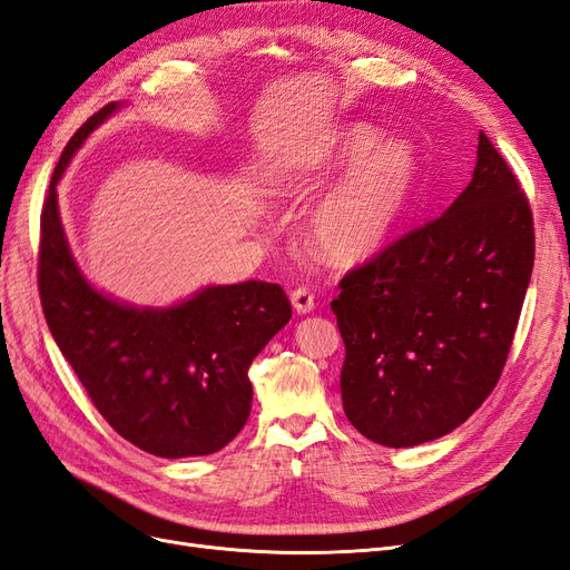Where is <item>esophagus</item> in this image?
Instances as JSON below:
<instances>
[{"label":"esophagus","mask_w":570,"mask_h":570,"mask_svg":"<svg viewBox=\"0 0 570 570\" xmlns=\"http://www.w3.org/2000/svg\"><path fill=\"white\" fill-rule=\"evenodd\" d=\"M289 302H292V306H295V312H297L299 316H306V314L314 312V295H312V289H306V287L295 289V292H292V295H289Z\"/></svg>","instance_id":"1"}]
</instances>
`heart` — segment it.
<instances>
[{"mask_svg":"<svg viewBox=\"0 0 570 570\" xmlns=\"http://www.w3.org/2000/svg\"><path fill=\"white\" fill-rule=\"evenodd\" d=\"M366 120H350L318 140L289 168L297 185L340 178L314 204L308 233L335 264L381 252L406 212L419 178V154L404 137H387Z\"/></svg>","mask_w":570,"mask_h":570,"instance_id":"obj_1","label":"heart"}]
</instances>
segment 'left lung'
<instances>
[{
	"label": "left lung",
	"mask_w": 570,
	"mask_h": 570,
	"mask_svg": "<svg viewBox=\"0 0 570 570\" xmlns=\"http://www.w3.org/2000/svg\"><path fill=\"white\" fill-rule=\"evenodd\" d=\"M532 262L528 199L480 132L463 193L344 275L331 304L347 350L342 406L358 433L400 450L469 419L502 375Z\"/></svg>",
	"instance_id": "obj_1"
}]
</instances>
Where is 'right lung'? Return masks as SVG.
<instances>
[{
    "instance_id": "1",
    "label": "right lung",
    "mask_w": 570,
    "mask_h": 570,
    "mask_svg": "<svg viewBox=\"0 0 570 570\" xmlns=\"http://www.w3.org/2000/svg\"><path fill=\"white\" fill-rule=\"evenodd\" d=\"M124 101L85 124L66 149L42 206L40 299L49 333L120 438L164 459L206 456L245 428L252 411L249 366L287 325L281 285H206L168 306H137L95 287L76 262L59 212L57 185L85 145Z\"/></svg>"
}]
</instances>
